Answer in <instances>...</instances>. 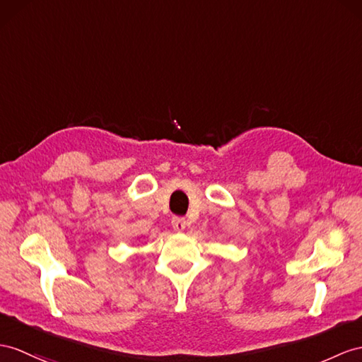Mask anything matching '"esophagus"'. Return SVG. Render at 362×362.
<instances>
[{
	"label": "esophagus",
	"instance_id": "1",
	"mask_svg": "<svg viewBox=\"0 0 362 362\" xmlns=\"http://www.w3.org/2000/svg\"><path fill=\"white\" fill-rule=\"evenodd\" d=\"M172 227H173V230H176V232H182L184 228H186V219L180 218V216H175L172 219Z\"/></svg>",
	"mask_w": 362,
	"mask_h": 362
}]
</instances>
